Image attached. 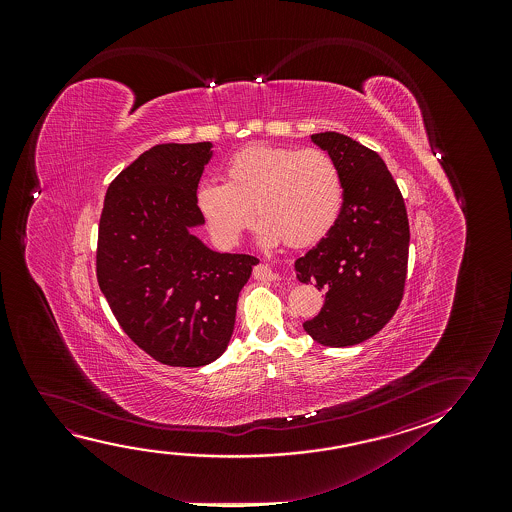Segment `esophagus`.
Listing matches in <instances>:
<instances>
[{
    "label": "esophagus",
    "instance_id": "obj_1",
    "mask_svg": "<svg viewBox=\"0 0 512 512\" xmlns=\"http://www.w3.org/2000/svg\"><path fill=\"white\" fill-rule=\"evenodd\" d=\"M253 278H257L260 281H273L276 278V274L273 273V269L267 266V264H259V266L253 267Z\"/></svg>",
    "mask_w": 512,
    "mask_h": 512
}]
</instances>
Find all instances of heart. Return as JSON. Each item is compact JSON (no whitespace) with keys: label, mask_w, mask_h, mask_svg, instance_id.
Wrapping results in <instances>:
<instances>
[{"label":"heart","mask_w":512,"mask_h":512,"mask_svg":"<svg viewBox=\"0 0 512 512\" xmlns=\"http://www.w3.org/2000/svg\"><path fill=\"white\" fill-rule=\"evenodd\" d=\"M224 185L203 183L196 208L206 231L224 248L238 245L253 222L260 238L290 248L316 245L329 234L343 206V180L336 162L320 148L255 143L232 155Z\"/></svg>","instance_id":"obj_1"}]
</instances>
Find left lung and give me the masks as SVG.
Here are the masks:
<instances>
[{
    "label": "left lung",
    "mask_w": 512,
    "mask_h": 512,
    "mask_svg": "<svg viewBox=\"0 0 512 512\" xmlns=\"http://www.w3.org/2000/svg\"><path fill=\"white\" fill-rule=\"evenodd\" d=\"M343 180L336 224L304 257L297 280L325 290L318 316L304 322L316 343L344 348L378 334L399 309L406 288L409 220L392 173L371 148L344 134H311Z\"/></svg>",
    "instance_id": "1"
}]
</instances>
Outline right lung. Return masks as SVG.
Here are the masks:
<instances>
[{
	"label": "right lung",
	"mask_w": 512,
	"mask_h": 512,
	"mask_svg": "<svg viewBox=\"0 0 512 512\" xmlns=\"http://www.w3.org/2000/svg\"><path fill=\"white\" fill-rule=\"evenodd\" d=\"M211 143L150 148L110 183L96 274L113 316L161 364L201 367L231 341L241 288L259 259L217 253L190 234Z\"/></svg>",
	"instance_id": "1"
}]
</instances>
